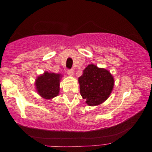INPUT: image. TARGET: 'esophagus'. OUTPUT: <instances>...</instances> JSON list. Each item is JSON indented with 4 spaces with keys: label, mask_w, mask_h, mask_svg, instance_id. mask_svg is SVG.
<instances>
[{
    "label": "esophagus",
    "mask_w": 152,
    "mask_h": 152,
    "mask_svg": "<svg viewBox=\"0 0 152 152\" xmlns=\"http://www.w3.org/2000/svg\"><path fill=\"white\" fill-rule=\"evenodd\" d=\"M67 73L68 76H72L73 75V70H72V69H70V70H67Z\"/></svg>",
    "instance_id": "obj_1"
}]
</instances>
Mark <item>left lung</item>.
<instances>
[{
    "label": "left lung",
    "instance_id": "left-lung-1",
    "mask_svg": "<svg viewBox=\"0 0 152 152\" xmlns=\"http://www.w3.org/2000/svg\"><path fill=\"white\" fill-rule=\"evenodd\" d=\"M80 94L89 106L99 105L109 98L114 87V79L104 68L90 64L79 78Z\"/></svg>",
    "mask_w": 152,
    "mask_h": 152
}]
</instances>
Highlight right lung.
Instances as JSON below:
<instances>
[{
  "instance_id": "add662e5",
  "label": "right lung",
  "mask_w": 152,
  "mask_h": 152,
  "mask_svg": "<svg viewBox=\"0 0 152 152\" xmlns=\"http://www.w3.org/2000/svg\"><path fill=\"white\" fill-rule=\"evenodd\" d=\"M62 75L45 72L35 81L37 91L43 99H51L59 95V85Z\"/></svg>"
}]
</instances>
